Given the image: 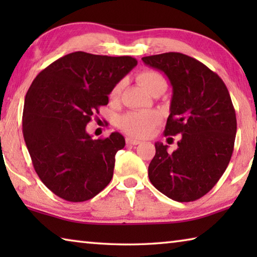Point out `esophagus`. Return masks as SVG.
Masks as SVG:
<instances>
[{
	"instance_id": "obj_1",
	"label": "esophagus",
	"mask_w": 257,
	"mask_h": 257,
	"mask_svg": "<svg viewBox=\"0 0 257 257\" xmlns=\"http://www.w3.org/2000/svg\"><path fill=\"white\" fill-rule=\"evenodd\" d=\"M125 142H127V144H130V145H138L141 144V141L139 139H136V138H133V137H127L125 138Z\"/></svg>"
}]
</instances>
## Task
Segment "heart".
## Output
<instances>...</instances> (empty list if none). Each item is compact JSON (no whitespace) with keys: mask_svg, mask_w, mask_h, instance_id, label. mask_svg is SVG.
I'll list each match as a JSON object with an SVG mask.
<instances>
[{"mask_svg":"<svg viewBox=\"0 0 257 257\" xmlns=\"http://www.w3.org/2000/svg\"><path fill=\"white\" fill-rule=\"evenodd\" d=\"M138 81L144 87L147 92H151L152 89L158 86H165L164 78L156 71H145L142 72L138 76ZM122 84L119 82L112 89L111 96L116 97L120 93ZM160 115L155 111H134L129 112L119 119L120 128L124 130L130 136L135 137H145L153 132L156 123L159 122Z\"/></svg>","mask_w":257,"mask_h":257,"instance_id":"b5f03b06","label":"heart"}]
</instances>
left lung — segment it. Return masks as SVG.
I'll list each match as a JSON object with an SVG mask.
<instances>
[{
  "label": "left lung",
  "mask_w": 257,
  "mask_h": 257,
  "mask_svg": "<svg viewBox=\"0 0 257 257\" xmlns=\"http://www.w3.org/2000/svg\"><path fill=\"white\" fill-rule=\"evenodd\" d=\"M142 60L170 80L172 98L164 135H181L172 153L168 145L155 143L150 180L173 201H196L219 181L233 152L237 120L228 88L205 64L182 53Z\"/></svg>",
  "instance_id": "8db88e82"
}]
</instances>
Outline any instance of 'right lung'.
Masks as SVG:
<instances>
[{"label":"right lung","instance_id":"1","mask_svg":"<svg viewBox=\"0 0 257 257\" xmlns=\"http://www.w3.org/2000/svg\"><path fill=\"white\" fill-rule=\"evenodd\" d=\"M137 66L132 56L73 52L38 73L25 97L23 133L36 173L69 202L93 198L110 184L124 138L93 139L86 125L114 86Z\"/></svg>","mask_w":257,"mask_h":257}]
</instances>
